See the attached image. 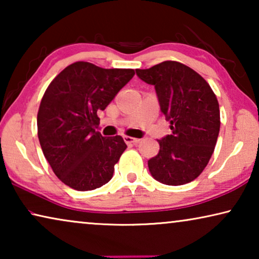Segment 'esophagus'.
Masks as SVG:
<instances>
[{
    "instance_id": "esophagus-1",
    "label": "esophagus",
    "mask_w": 259,
    "mask_h": 259,
    "mask_svg": "<svg viewBox=\"0 0 259 259\" xmlns=\"http://www.w3.org/2000/svg\"><path fill=\"white\" fill-rule=\"evenodd\" d=\"M123 140L127 145H137L140 143V139H136V138L132 137H123Z\"/></svg>"
}]
</instances>
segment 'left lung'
<instances>
[{"instance_id": "obj_1", "label": "left lung", "mask_w": 259, "mask_h": 259, "mask_svg": "<svg viewBox=\"0 0 259 259\" xmlns=\"http://www.w3.org/2000/svg\"><path fill=\"white\" fill-rule=\"evenodd\" d=\"M137 75L153 84L160 111L172 133L158 140L159 153L148 160L152 177L165 185L192 182L210 161L221 128L219 104L210 84L177 61H164Z\"/></svg>"}]
</instances>
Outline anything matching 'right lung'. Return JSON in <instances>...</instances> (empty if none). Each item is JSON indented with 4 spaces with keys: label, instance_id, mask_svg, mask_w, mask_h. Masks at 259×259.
Listing matches in <instances>:
<instances>
[{
    "label": "right lung",
    "instance_id": "add662e5",
    "mask_svg": "<svg viewBox=\"0 0 259 259\" xmlns=\"http://www.w3.org/2000/svg\"><path fill=\"white\" fill-rule=\"evenodd\" d=\"M133 76V69H105L79 61L66 67L46 90L37 136L52 169L67 186L91 191L112 179L127 145L120 136L105 138L95 131L98 112Z\"/></svg>",
    "mask_w": 259,
    "mask_h": 259
}]
</instances>
